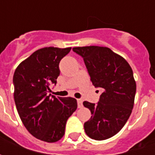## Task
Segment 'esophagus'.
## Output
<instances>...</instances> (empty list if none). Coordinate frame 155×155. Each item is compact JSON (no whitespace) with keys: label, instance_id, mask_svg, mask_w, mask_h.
Here are the masks:
<instances>
[{"label":"esophagus","instance_id":"obj_1","mask_svg":"<svg viewBox=\"0 0 155 155\" xmlns=\"http://www.w3.org/2000/svg\"><path fill=\"white\" fill-rule=\"evenodd\" d=\"M77 104H78V108H81L83 106V101L81 99H78L77 100Z\"/></svg>","mask_w":155,"mask_h":155}]
</instances>
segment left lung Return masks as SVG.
<instances>
[{
    "label": "left lung",
    "mask_w": 155,
    "mask_h": 155,
    "mask_svg": "<svg viewBox=\"0 0 155 155\" xmlns=\"http://www.w3.org/2000/svg\"><path fill=\"white\" fill-rule=\"evenodd\" d=\"M73 51L83 58L93 85L103 91L97 104L83 102L92 114L84 123V131L93 140H107L123 128L133 110V71L125 59L108 47H74Z\"/></svg>",
    "instance_id": "8db88e82"
}]
</instances>
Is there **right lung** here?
<instances>
[{
    "instance_id": "add662e5",
    "label": "right lung",
    "mask_w": 155,
    "mask_h": 155,
    "mask_svg": "<svg viewBox=\"0 0 155 155\" xmlns=\"http://www.w3.org/2000/svg\"><path fill=\"white\" fill-rule=\"evenodd\" d=\"M71 50L40 49L19 64L13 76L14 100L22 123L31 134L48 143L64 136L66 121L77 109L74 98L49 94L60 75V61Z\"/></svg>"
}]
</instances>
